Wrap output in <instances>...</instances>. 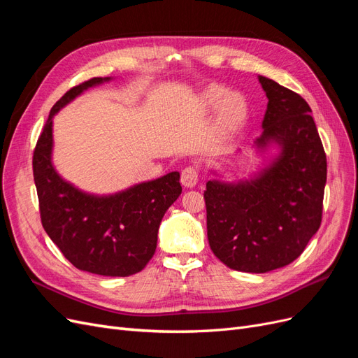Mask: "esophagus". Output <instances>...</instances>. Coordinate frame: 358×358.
<instances>
[{
    "mask_svg": "<svg viewBox=\"0 0 358 358\" xmlns=\"http://www.w3.org/2000/svg\"><path fill=\"white\" fill-rule=\"evenodd\" d=\"M199 180V169L196 166H188L180 173V182L183 187L192 188Z\"/></svg>",
    "mask_w": 358,
    "mask_h": 358,
    "instance_id": "1",
    "label": "esophagus"
}]
</instances>
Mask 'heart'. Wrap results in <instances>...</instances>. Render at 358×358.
Masks as SVG:
<instances>
[{
	"label": "heart",
	"instance_id": "obj_1",
	"mask_svg": "<svg viewBox=\"0 0 358 358\" xmlns=\"http://www.w3.org/2000/svg\"><path fill=\"white\" fill-rule=\"evenodd\" d=\"M203 104L206 109H220V127L224 131H234L246 119L248 109L242 96L230 94L229 90L221 88V86H213L206 91Z\"/></svg>",
	"mask_w": 358,
	"mask_h": 358
}]
</instances>
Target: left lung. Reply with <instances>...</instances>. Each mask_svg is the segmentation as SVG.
Here are the masks:
<instances>
[{
    "label": "left lung",
    "mask_w": 358,
    "mask_h": 358,
    "mask_svg": "<svg viewBox=\"0 0 358 358\" xmlns=\"http://www.w3.org/2000/svg\"><path fill=\"white\" fill-rule=\"evenodd\" d=\"M267 95L255 145L280 155L249 182L206 183L208 239L233 270L266 273L294 262L321 225L327 158L310 107L299 94L258 76Z\"/></svg>",
    "instance_id": "left-lung-1"
}]
</instances>
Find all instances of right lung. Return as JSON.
<instances>
[{"mask_svg": "<svg viewBox=\"0 0 358 358\" xmlns=\"http://www.w3.org/2000/svg\"><path fill=\"white\" fill-rule=\"evenodd\" d=\"M110 78H92L73 86L52 107L32 155L43 229L69 262L101 276H129L154 257L162 216L180 196V175H169L115 196L96 197L74 188L55 171L52 117L85 90Z\"/></svg>", "mask_w": 358, "mask_h": 358, "instance_id": "right-lung-1", "label": "right lung"}]
</instances>
